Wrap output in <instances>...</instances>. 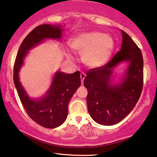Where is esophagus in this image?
Instances as JSON below:
<instances>
[{
    "mask_svg": "<svg viewBox=\"0 0 157 157\" xmlns=\"http://www.w3.org/2000/svg\"><path fill=\"white\" fill-rule=\"evenodd\" d=\"M80 78H81L82 83H83L84 79V78H85V74H84L83 72H82V73H80Z\"/></svg>",
    "mask_w": 157,
    "mask_h": 157,
    "instance_id": "obj_1",
    "label": "esophagus"
}]
</instances>
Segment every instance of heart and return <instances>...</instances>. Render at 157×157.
I'll list each match as a JSON object with an SVG mask.
<instances>
[{"mask_svg":"<svg viewBox=\"0 0 157 157\" xmlns=\"http://www.w3.org/2000/svg\"><path fill=\"white\" fill-rule=\"evenodd\" d=\"M76 53L82 54L84 63L89 68H97L108 60L114 48L112 37L98 31L82 33L69 43Z\"/></svg>","mask_w":157,"mask_h":157,"instance_id":"1","label":"heart"}]
</instances>
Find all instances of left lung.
Wrapping results in <instances>:
<instances>
[{"label":"left lung","instance_id":"8db88e82","mask_svg":"<svg viewBox=\"0 0 157 157\" xmlns=\"http://www.w3.org/2000/svg\"><path fill=\"white\" fill-rule=\"evenodd\" d=\"M121 49L103 66L86 73L84 85L88 91L87 108L92 119L102 125L119 123L130 113L141 95L143 86V59L142 52L131 37L121 30ZM129 66L123 83L113 87L109 81L111 71L121 61Z\"/></svg>","mask_w":157,"mask_h":157}]
</instances>
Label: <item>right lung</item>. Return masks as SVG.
Listing matches in <instances>:
<instances>
[{
  "mask_svg": "<svg viewBox=\"0 0 157 157\" xmlns=\"http://www.w3.org/2000/svg\"><path fill=\"white\" fill-rule=\"evenodd\" d=\"M61 31L59 26L49 24L36 27L21 43L14 64V82L22 105L35 122L48 128H56L65 121L70 100L81 84L79 71L72 74L57 72L47 94L38 100L27 96L19 80V71L30 49L46 38L59 39Z\"/></svg>",
  "mask_w": 157,
  "mask_h": 157,
  "instance_id": "add662e5",
  "label": "right lung"
}]
</instances>
